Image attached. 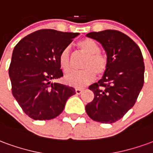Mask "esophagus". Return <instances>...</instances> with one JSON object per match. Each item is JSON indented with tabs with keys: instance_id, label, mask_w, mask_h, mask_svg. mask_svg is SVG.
Returning a JSON list of instances; mask_svg holds the SVG:
<instances>
[{
	"instance_id": "34e87169",
	"label": "esophagus",
	"mask_w": 153,
	"mask_h": 153,
	"mask_svg": "<svg viewBox=\"0 0 153 153\" xmlns=\"http://www.w3.org/2000/svg\"><path fill=\"white\" fill-rule=\"evenodd\" d=\"M82 92H83V89H80V88H76V89H75V93H76V94H80Z\"/></svg>"
}]
</instances>
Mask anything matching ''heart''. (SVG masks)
Here are the masks:
<instances>
[{"label": "heart", "mask_w": 153, "mask_h": 153, "mask_svg": "<svg viewBox=\"0 0 153 153\" xmlns=\"http://www.w3.org/2000/svg\"><path fill=\"white\" fill-rule=\"evenodd\" d=\"M81 51L86 55V58L82 64L83 70L74 71L65 77V83L74 88H83L90 83L95 79V75H102L106 72L108 66V60L106 56L100 53V47L92 39L86 38L78 43ZM59 64L65 73L71 70V56L70 48L66 47L59 55Z\"/></svg>", "instance_id": "1"}]
</instances>
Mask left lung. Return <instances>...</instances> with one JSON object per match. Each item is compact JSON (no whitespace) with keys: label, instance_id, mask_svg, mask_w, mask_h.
Here are the masks:
<instances>
[{"label":"left lung","instance_id":"obj_1","mask_svg":"<svg viewBox=\"0 0 153 153\" xmlns=\"http://www.w3.org/2000/svg\"><path fill=\"white\" fill-rule=\"evenodd\" d=\"M87 37L97 41L106 51L108 66L102 79L89 86L94 99L85 106L93 120L111 124L121 119L136 102L144 83L141 50L121 32H91Z\"/></svg>","mask_w":153,"mask_h":153}]
</instances>
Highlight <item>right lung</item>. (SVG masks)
Masks as SVG:
<instances>
[{
  "instance_id": "add662e5",
  "label": "right lung",
  "mask_w": 153,
  "mask_h": 153,
  "mask_svg": "<svg viewBox=\"0 0 153 153\" xmlns=\"http://www.w3.org/2000/svg\"><path fill=\"white\" fill-rule=\"evenodd\" d=\"M79 34L41 29L25 37L14 48L9 68L12 94L30 118H56L75 94L72 87L51 81L63 76L59 55Z\"/></svg>"
}]
</instances>
